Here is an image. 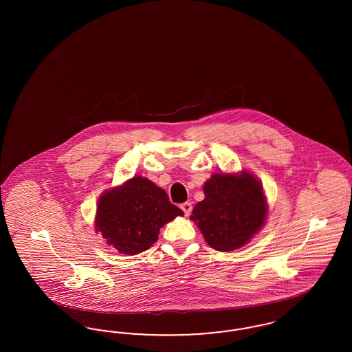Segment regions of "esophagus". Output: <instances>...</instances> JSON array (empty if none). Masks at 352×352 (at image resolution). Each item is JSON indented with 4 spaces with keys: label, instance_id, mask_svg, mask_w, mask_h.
I'll return each instance as SVG.
<instances>
[{
    "label": "esophagus",
    "instance_id": "34e87169",
    "mask_svg": "<svg viewBox=\"0 0 352 352\" xmlns=\"http://www.w3.org/2000/svg\"><path fill=\"white\" fill-rule=\"evenodd\" d=\"M181 209L183 210V213L184 215L187 217V215H190V213L192 212V204L191 203H183L181 205Z\"/></svg>",
    "mask_w": 352,
    "mask_h": 352
}]
</instances>
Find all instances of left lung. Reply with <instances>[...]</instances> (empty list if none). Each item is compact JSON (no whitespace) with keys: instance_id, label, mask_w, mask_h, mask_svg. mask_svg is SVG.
I'll list each match as a JSON object with an SVG mask.
<instances>
[{"instance_id":"left-lung-1","label":"left lung","mask_w":352,"mask_h":352,"mask_svg":"<svg viewBox=\"0 0 352 352\" xmlns=\"http://www.w3.org/2000/svg\"><path fill=\"white\" fill-rule=\"evenodd\" d=\"M205 199L190 217L208 245L231 252L245 245L266 222V196L261 182L249 171L215 173L204 184Z\"/></svg>"}]
</instances>
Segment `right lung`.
Returning a JSON list of instances; mask_svg holds the SVG:
<instances>
[{"label":"right lung","instance_id":"right-lung-1","mask_svg":"<svg viewBox=\"0 0 352 352\" xmlns=\"http://www.w3.org/2000/svg\"><path fill=\"white\" fill-rule=\"evenodd\" d=\"M178 215L183 212L169 201L166 192L138 175L103 192L96 208V230L118 253L135 256L153 245L161 227Z\"/></svg>","mask_w":352,"mask_h":352}]
</instances>
